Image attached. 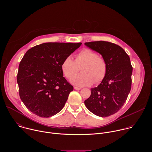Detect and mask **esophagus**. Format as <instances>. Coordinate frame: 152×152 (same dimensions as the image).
Returning a JSON list of instances; mask_svg holds the SVG:
<instances>
[{"mask_svg": "<svg viewBox=\"0 0 152 152\" xmlns=\"http://www.w3.org/2000/svg\"><path fill=\"white\" fill-rule=\"evenodd\" d=\"M74 88L76 90H80L81 88H79V87H77V86H75Z\"/></svg>", "mask_w": 152, "mask_h": 152, "instance_id": "1", "label": "esophagus"}]
</instances>
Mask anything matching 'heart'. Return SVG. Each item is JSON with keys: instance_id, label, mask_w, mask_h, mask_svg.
Returning a JSON list of instances; mask_svg holds the SVG:
<instances>
[{"instance_id": "1", "label": "heart", "mask_w": 152, "mask_h": 152, "mask_svg": "<svg viewBox=\"0 0 152 152\" xmlns=\"http://www.w3.org/2000/svg\"><path fill=\"white\" fill-rule=\"evenodd\" d=\"M81 68V74L74 76ZM61 70L64 76L71 79V82L77 86L99 83L104 78L107 72L105 59L94 50L85 48L75 56V61L71 56L65 58L61 64Z\"/></svg>"}]
</instances>
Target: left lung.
Segmentation results:
<instances>
[{
	"label": "left lung",
	"mask_w": 152,
	"mask_h": 152,
	"mask_svg": "<svg viewBox=\"0 0 152 152\" xmlns=\"http://www.w3.org/2000/svg\"><path fill=\"white\" fill-rule=\"evenodd\" d=\"M85 45L100 53L107 64L104 78L97 87L91 89L85 104L97 116H110L121 109L131 91L133 69L130 58L123 48L111 42L91 41Z\"/></svg>",
	"instance_id": "1"
}]
</instances>
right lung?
Instances as JSON below:
<instances>
[{"label":"right lung","mask_w":152,"mask_h":152,"mask_svg":"<svg viewBox=\"0 0 152 152\" xmlns=\"http://www.w3.org/2000/svg\"><path fill=\"white\" fill-rule=\"evenodd\" d=\"M81 42H45L29 49L20 61L17 77L20 97L41 117L58 113L73 86L63 77L61 64Z\"/></svg>","instance_id":"add662e5"}]
</instances>
